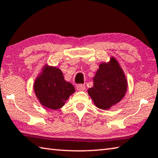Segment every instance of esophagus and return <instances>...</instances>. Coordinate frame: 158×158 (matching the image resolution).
I'll list each match as a JSON object with an SVG mask.
<instances>
[{
	"mask_svg": "<svg viewBox=\"0 0 158 158\" xmlns=\"http://www.w3.org/2000/svg\"><path fill=\"white\" fill-rule=\"evenodd\" d=\"M86 87L85 85H78V86L76 87V89L77 90H78V91H84Z\"/></svg>",
	"mask_w": 158,
	"mask_h": 158,
	"instance_id": "esophagus-1",
	"label": "esophagus"
}]
</instances>
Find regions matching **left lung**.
Returning a JSON list of instances; mask_svg holds the SVG:
<instances>
[{
	"label": "left lung",
	"instance_id": "obj_1",
	"mask_svg": "<svg viewBox=\"0 0 158 158\" xmlns=\"http://www.w3.org/2000/svg\"><path fill=\"white\" fill-rule=\"evenodd\" d=\"M93 80L94 86L87 92L98 108L108 110L125 96L128 87L126 76L113 56L109 62L100 64Z\"/></svg>",
	"mask_w": 158,
	"mask_h": 158
}]
</instances>
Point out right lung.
I'll return each instance as SVG.
<instances>
[{
    "label": "right lung",
    "instance_id": "1",
    "mask_svg": "<svg viewBox=\"0 0 158 158\" xmlns=\"http://www.w3.org/2000/svg\"><path fill=\"white\" fill-rule=\"evenodd\" d=\"M34 90L41 105L56 110L64 106L75 88L64 80L58 67L45 64L35 80Z\"/></svg>",
    "mask_w": 158,
    "mask_h": 158
}]
</instances>
